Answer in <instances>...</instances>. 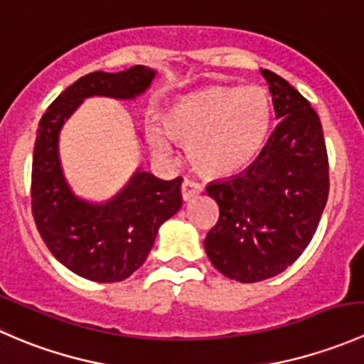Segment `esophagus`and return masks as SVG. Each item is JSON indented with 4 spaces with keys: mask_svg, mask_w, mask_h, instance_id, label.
<instances>
[{
    "mask_svg": "<svg viewBox=\"0 0 364 364\" xmlns=\"http://www.w3.org/2000/svg\"><path fill=\"white\" fill-rule=\"evenodd\" d=\"M200 192H203V186H200L197 181H193V179L185 178V181L181 183L183 200H190V199H192V197L199 196Z\"/></svg>",
    "mask_w": 364,
    "mask_h": 364,
    "instance_id": "esophagus-1",
    "label": "esophagus"
}]
</instances>
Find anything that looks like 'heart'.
<instances>
[{"label":"heart","instance_id":"b5f03b06","mask_svg":"<svg viewBox=\"0 0 364 364\" xmlns=\"http://www.w3.org/2000/svg\"><path fill=\"white\" fill-rule=\"evenodd\" d=\"M164 134L151 135L159 155L171 142L188 144L196 171L209 178L229 176L262 151L271 128V98L259 86H208L179 97L164 114Z\"/></svg>","mask_w":364,"mask_h":364}]
</instances>
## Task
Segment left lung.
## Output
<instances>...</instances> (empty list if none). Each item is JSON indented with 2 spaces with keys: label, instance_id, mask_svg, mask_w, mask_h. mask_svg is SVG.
I'll list each match as a JSON object with an SVG mask.
<instances>
[{
  "label": "left lung",
  "instance_id": "8db88e82",
  "mask_svg": "<svg viewBox=\"0 0 364 364\" xmlns=\"http://www.w3.org/2000/svg\"><path fill=\"white\" fill-rule=\"evenodd\" d=\"M260 73L280 121L247 171L205 188L220 208L204 240L205 253L220 273L243 284L277 277L296 262L317 230L329 193L317 112L280 75Z\"/></svg>",
  "mask_w": 364,
  "mask_h": 364
}]
</instances>
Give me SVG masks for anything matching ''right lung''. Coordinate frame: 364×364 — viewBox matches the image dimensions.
<instances>
[{
  "label": "right lung",
  "instance_id": "add662e5",
  "mask_svg": "<svg viewBox=\"0 0 364 364\" xmlns=\"http://www.w3.org/2000/svg\"><path fill=\"white\" fill-rule=\"evenodd\" d=\"M153 77L155 70L142 65L117 73H87L47 107L36 130L31 168L36 229L63 266L91 282H121L144 264L159 227L181 208L183 178L164 181L137 171L107 204L84 203L63 178L58 134L82 98H135L148 90Z\"/></svg>",
  "mask_w": 364,
  "mask_h": 364
}]
</instances>
